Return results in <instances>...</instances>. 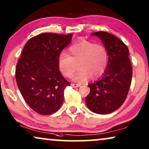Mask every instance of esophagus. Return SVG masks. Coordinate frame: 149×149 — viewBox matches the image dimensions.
Returning a JSON list of instances; mask_svg holds the SVG:
<instances>
[{
  "label": "esophagus",
  "mask_w": 149,
  "mask_h": 149,
  "mask_svg": "<svg viewBox=\"0 0 149 149\" xmlns=\"http://www.w3.org/2000/svg\"><path fill=\"white\" fill-rule=\"evenodd\" d=\"M71 85L73 87H79L81 86V84H75V83H71Z\"/></svg>",
  "instance_id": "1"
}]
</instances>
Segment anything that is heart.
Listing matches in <instances>:
<instances>
[{"instance_id":"obj_1","label":"heart","mask_w":149,"mask_h":149,"mask_svg":"<svg viewBox=\"0 0 149 149\" xmlns=\"http://www.w3.org/2000/svg\"><path fill=\"white\" fill-rule=\"evenodd\" d=\"M69 54L62 52L58 57L60 72L66 77H73L76 82L83 83L91 77L96 79L104 74L109 62L107 49L100 44L87 40H81L72 44L68 49Z\"/></svg>"}]
</instances>
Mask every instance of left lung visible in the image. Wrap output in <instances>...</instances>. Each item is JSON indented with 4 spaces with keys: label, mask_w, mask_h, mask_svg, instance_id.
I'll use <instances>...</instances> for the list:
<instances>
[{
    "label": "left lung",
    "mask_w": 149,
    "mask_h": 149,
    "mask_svg": "<svg viewBox=\"0 0 149 149\" xmlns=\"http://www.w3.org/2000/svg\"><path fill=\"white\" fill-rule=\"evenodd\" d=\"M91 35L102 41L109 62L102 78L88 85L90 93L85 103L93 113L106 115L119 109L127 97L132 77L129 49L123 41L109 32H96Z\"/></svg>",
    "instance_id": "1"
}]
</instances>
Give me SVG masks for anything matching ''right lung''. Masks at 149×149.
Wrapping results in <instances>:
<instances>
[{
	"mask_svg": "<svg viewBox=\"0 0 149 149\" xmlns=\"http://www.w3.org/2000/svg\"><path fill=\"white\" fill-rule=\"evenodd\" d=\"M72 34L42 33L30 38L15 68L20 93L31 109L40 115L56 113L64 101V89L70 83L61 74L58 57L70 43Z\"/></svg>",
	"mask_w": 149,
	"mask_h": 149,
	"instance_id": "1",
	"label": "right lung"
}]
</instances>
